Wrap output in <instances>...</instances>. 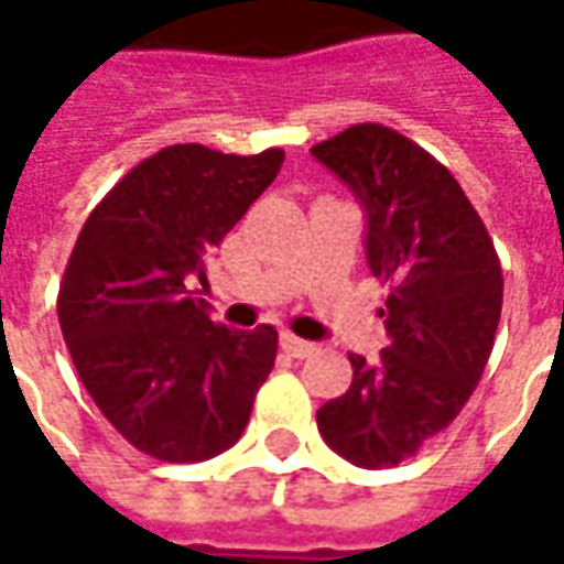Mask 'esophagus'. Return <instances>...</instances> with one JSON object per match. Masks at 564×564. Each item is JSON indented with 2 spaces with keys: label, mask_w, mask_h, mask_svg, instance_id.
<instances>
[{
  "label": "esophagus",
  "mask_w": 564,
  "mask_h": 564,
  "mask_svg": "<svg viewBox=\"0 0 564 564\" xmlns=\"http://www.w3.org/2000/svg\"><path fill=\"white\" fill-rule=\"evenodd\" d=\"M282 347H285V352L294 356V359H306V356H313V352L319 349L316 344L301 340V337H294V334H282Z\"/></svg>",
  "instance_id": "1"
}]
</instances>
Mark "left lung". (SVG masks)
Masks as SVG:
<instances>
[{"instance_id": "left-lung-1", "label": "left lung", "mask_w": 564, "mask_h": 564, "mask_svg": "<svg viewBox=\"0 0 564 564\" xmlns=\"http://www.w3.org/2000/svg\"><path fill=\"white\" fill-rule=\"evenodd\" d=\"M368 215L365 254L390 285V347L375 365L349 356L352 383L316 411L322 438L365 469L395 467L460 414L482 378L503 306L495 242L454 174L378 122L310 150Z\"/></svg>"}]
</instances>
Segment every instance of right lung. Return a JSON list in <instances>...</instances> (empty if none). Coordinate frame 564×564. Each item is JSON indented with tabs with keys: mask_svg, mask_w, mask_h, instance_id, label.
<instances>
[{
	"mask_svg": "<svg viewBox=\"0 0 564 564\" xmlns=\"http://www.w3.org/2000/svg\"><path fill=\"white\" fill-rule=\"evenodd\" d=\"M282 159L279 147H165L97 202L73 245L57 291L73 365L116 433L156 460L196 464L236 445L273 371V325H217L189 285L208 282L205 258Z\"/></svg>",
	"mask_w": 564,
	"mask_h": 564,
	"instance_id": "obj_1",
	"label": "right lung"
}]
</instances>
